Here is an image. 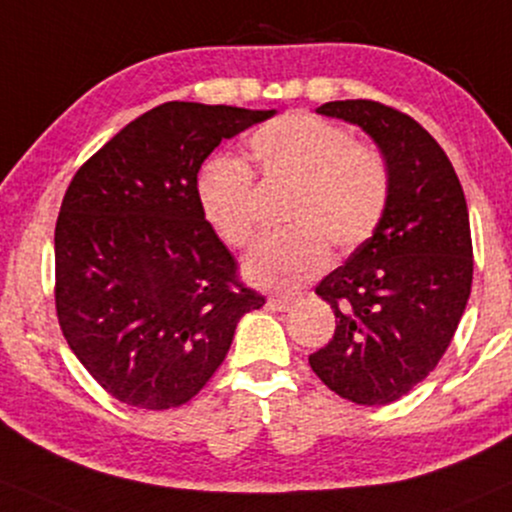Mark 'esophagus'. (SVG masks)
Returning a JSON list of instances; mask_svg holds the SVG:
<instances>
[{"label": "esophagus", "instance_id": "1", "mask_svg": "<svg viewBox=\"0 0 512 512\" xmlns=\"http://www.w3.org/2000/svg\"><path fill=\"white\" fill-rule=\"evenodd\" d=\"M294 304L292 296H285V294H275V296H268V306L273 308V311H289Z\"/></svg>", "mask_w": 512, "mask_h": 512}]
</instances>
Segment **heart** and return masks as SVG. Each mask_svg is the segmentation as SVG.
<instances>
[{"label":"heart","mask_w":512,"mask_h":512,"mask_svg":"<svg viewBox=\"0 0 512 512\" xmlns=\"http://www.w3.org/2000/svg\"><path fill=\"white\" fill-rule=\"evenodd\" d=\"M249 147L268 185L294 187L285 235L263 239L246 256L244 275L270 289H294L330 263V246L349 254L380 227L391 178L382 151L353 140L342 125L308 111L275 118L251 135ZM197 199L211 230L244 249L258 230L251 168L237 156H216L201 168Z\"/></svg>","instance_id":"b5f03b06"}]
</instances>
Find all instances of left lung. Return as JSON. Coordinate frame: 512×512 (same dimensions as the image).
Wrapping results in <instances>:
<instances>
[{
  "instance_id": "obj_1",
  "label": "left lung",
  "mask_w": 512,
  "mask_h": 512,
  "mask_svg": "<svg viewBox=\"0 0 512 512\" xmlns=\"http://www.w3.org/2000/svg\"><path fill=\"white\" fill-rule=\"evenodd\" d=\"M318 113L368 132L391 192L375 235L315 287L337 330L308 363L342 399L384 406L437 368L463 318L475 266L468 204L449 156L406 113L372 99Z\"/></svg>"
}]
</instances>
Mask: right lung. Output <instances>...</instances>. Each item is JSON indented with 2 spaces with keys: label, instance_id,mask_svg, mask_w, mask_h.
I'll use <instances>...</instances> for the list:
<instances>
[{
  "label": "right lung",
  "instance_id": "1",
  "mask_svg": "<svg viewBox=\"0 0 512 512\" xmlns=\"http://www.w3.org/2000/svg\"><path fill=\"white\" fill-rule=\"evenodd\" d=\"M275 111L166 102L82 163L54 230L56 315L85 370L147 410L187 403L266 304L206 223L197 173L223 140Z\"/></svg>",
  "mask_w": 512,
  "mask_h": 512
}]
</instances>
